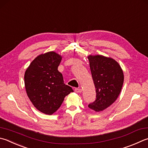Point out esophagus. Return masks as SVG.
Returning a JSON list of instances; mask_svg holds the SVG:
<instances>
[{
	"instance_id": "34e87169",
	"label": "esophagus",
	"mask_w": 148,
	"mask_h": 148,
	"mask_svg": "<svg viewBox=\"0 0 148 148\" xmlns=\"http://www.w3.org/2000/svg\"><path fill=\"white\" fill-rule=\"evenodd\" d=\"M75 92L76 93H81L82 92V88H75Z\"/></svg>"
}]
</instances>
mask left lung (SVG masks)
I'll return each instance as SVG.
<instances>
[{"instance_id":"obj_1","label":"left lung","mask_w":148,"mask_h":148,"mask_svg":"<svg viewBox=\"0 0 148 148\" xmlns=\"http://www.w3.org/2000/svg\"><path fill=\"white\" fill-rule=\"evenodd\" d=\"M90 69L95 83L96 99L88 107L101 112L114 103L122 90L124 76L119 63L102 55H88Z\"/></svg>"}]
</instances>
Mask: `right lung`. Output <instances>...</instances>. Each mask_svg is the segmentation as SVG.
Instances as JSON below:
<instances>
[{"label": "right lung", "mask_w": 148, "mask_h": 148, "mask_svg": "<svg viewBox=\"0 0 148 148\" xmlns=\"http://www.w3.org/2000/svg\"><path fill=\"white\" fill-rule=\"evenodd\" d=\"M62 56L54 51L41 53L32 61L25 73L26 94L32 104L42 113L51 115L58 111L65 96L73 92L64 83L58 71Z\"/></svg>", "instance_id": "obj_1"}]
</instances>
